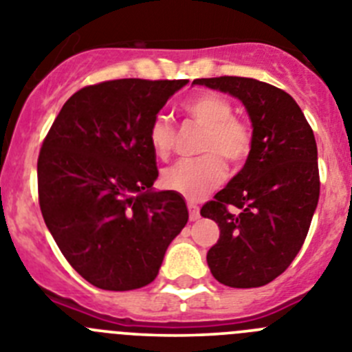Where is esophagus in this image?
<instances>
[{
    "label": "esophagus",
    "instance_id": "obj_1",
    "mask_svg": "<svg viewBox=\"0 0 352 352\" xmlns=\"http://www.w3.org/2000/svg\"><path fill=\"white\" fill-rule=\"evenodd\" d=\"M188 213H190V220L194 222V220L199 219V206H195L194 203H188Z\"/></svg>",
    "mask_w": 352,
    "mask_h": 352
}]
</instances>
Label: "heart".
<instances>
[{
  "instance_id": "b5f03b06",
  "label": "heart",
  "mask_w": 352,
  "mask_h": 352,
  "mask_svg": "<svg viewBox=\"0 0 352 352\" xmlns=\"http://www.w3.org/2000/svg\"><path fill=\"white\" fill-rule=\"evenodd\" d=\"M183 113L203 126L197 158H185L162 173V183L188 201L206 197L222 183L226 166L219 157L232 166L247 160L252 149V132L247 123L232 116L231 104L213 93H201L183 104ZM173 125L166 118H155L148 130V141L158 158H166L174 146Z\"/></svg>"
}]
</instances>
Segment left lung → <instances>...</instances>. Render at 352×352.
Wrapping results in <instances>:
<instances>
[{
	"label": "left lung",
	"instance_id": "8db88e82",
	"mask_svg": "<svg viewBox=\"0 0 352 352\" xmlns=\"http://www.w3.org/2000/svg\"><path fill=\"white\" fill-rule=\"evenodd\" d=\"M192 84L229 93L250 118L252 149L243 169L201 214L220 229L206 256L211 275L229 287H261L289 268L309 232L319 201L316 138L294 98L272 84L248 77Z\"/></svg>",
	"mask_w": 352,
	"mask_h": 352
}]
</instances>
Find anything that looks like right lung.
Here are the masks:
<instances>
[{
	"label": "right lung",
	"instance_id": "add662e5",
	"mask_svg": "<svg viewBox=\"0 0 352 352\" xmlns=\"http://www.w3.org/2000/svg\"><path fill=\"white\" fill-rule=\"evenodd\" d=\"M188 80L118 79L65 102L40 149L38 201L49 232L84 280L132 291L157 278L188 220L185 199L153 190L148 130Z\"/></svg>",
	"mask_w": 352,
	"mask_h": 352
}]
</instances>
